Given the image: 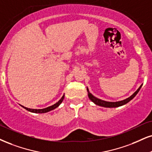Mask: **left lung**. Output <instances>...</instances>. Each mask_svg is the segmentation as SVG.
<instances>
[{"mask_svg":"<svg viewBox=\"0 0 152 152\" xmlns=\"http://www.w3.org/2000/svg\"><path fill=\"white\" fill-rule=\"evenodd\" d=\"M142 85H143V84H142V85H140V87L138 88L137 89V91H135V92H134L133 94H132L131 95L130 97L124 99V100L119 101V102H106V101L102 100V99L96 98V97H95L94 95H92V94H91L90 92H89V89H88L87 87V90L88 92V96H89V99H90V100L93 103H94L96 105H98V106H102V107H106V108H116V107H119V106H123V105L128 104L129 102H130V101L132 100V99H133L137 94V93L139 92V91L140 90V89H141Z\"/></svg>","mask_w":152,"mask_h":152,"instance_id":"1","label":"left lung"}]
</instances>
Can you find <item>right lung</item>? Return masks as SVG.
<instances>
[{"mask_svg":"<svg viewBox=\"0 0 152 152\" xmlns=\"http://www.w3.org/2000/svg\"><path fill=\"white\" fill-rule=\"evenodd\" d=\"M64 96H65V94H63V96L61 97V99H60V100L57 103H56L55 104L52 105V106H48V107H47V108H42V109H33V108H27V107H24V106H22V105H20V106H21L22 107H23L24 108H25V109L28 110V111L31 112V113H47V112H49V111H50V110L55 109V108L58 107L60 105H61V103L63 102V99H64Z\"/></svg>","mask_w":152,"mask_h":152,"instance_id":"right-lung-1","label":"right lung"}]
</instances>
